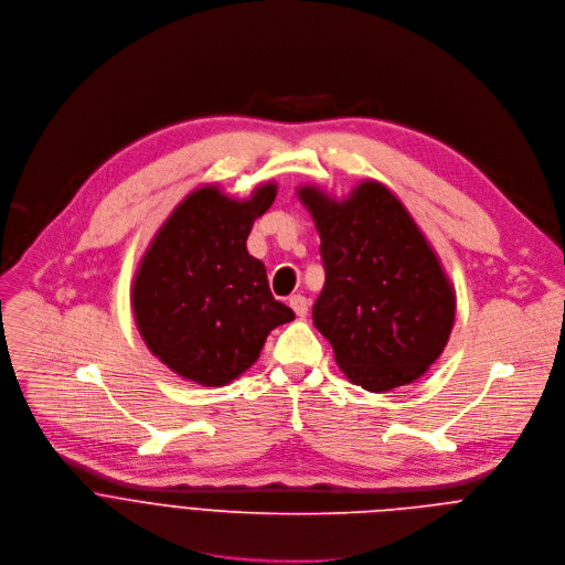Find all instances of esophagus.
Returning a JSON list of instances; mask_svg holds the SVG:
<instances>
[{"mask_svg": "<svg viewBox=\"0 0 565 565\" xmlns=\"http://www.w3.org/2000/svg\"><path fill=\"white\" fill-rule=\"evenodd\" d=\"M289 307L296 311L298 318H305L307 311H309V300H307L302 294H294V296L289 298Z\"/></svg>", "mask_w": 565, "mask_h": 565, "instance_id": "1", "label": "esophagus"}]
</instances>
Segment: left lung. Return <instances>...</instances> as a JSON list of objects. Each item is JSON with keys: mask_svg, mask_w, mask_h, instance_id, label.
Listing matches in <instances>:
<instances>
[{"mask_svg": "<svg viewBox=\"0 0 565 565\" xmlns=\"http://www.w3.org/2000/svg\"><path fill=\"white\" fill-rule=\"evenodd\" d=\"M298 195L324 269L311 318L335 363L367 392L416 381L440 356L457 300L407 209L379 182H363L345 202L309 186Z\"/></svg>", "mask_w": 565, "mask_h": 565, "instance_id": "left-lung-1", "label": "left lung"}]
</instances>
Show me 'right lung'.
<instances>
[{"mask_svg": "<svg viewBox=\"0 0 565 565\" xmlns=\"http://www.w3.org/2000/svg\"><path fill=\"white\" fill-rule=\"evenodd\" d=\"M274 198V184L247 202L204 186L184 198L149 247L134 282L136 322L175 374L230 383L256 363L274 327L294 320L271 296L265 265L247 252L254 220Z\"/></svg>", "mask_w": 565, "mask_h": 565, "instance_id": "right-lung-1", "label": "right lung"}]
</instances>
